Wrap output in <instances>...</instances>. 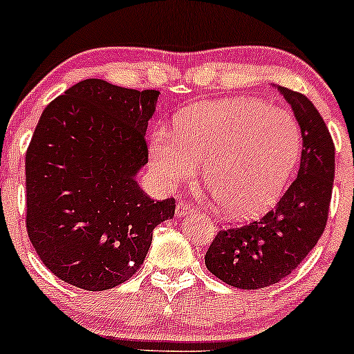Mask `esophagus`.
<instances>
[{
	"mask_svg": "<svg viewBox=\"0 0 354 354\" xmlns=\"http://www.w3.org/2000/svg\"><path fill=\"white\" fill-rule=\"evenodd\" d=\"M193 213H194V208H193V206H189L188 203L181 201V203H178V205H176V216L178 218L191 216Z\"/></svg>",
	"mask_w": 354,
	"mask_h": 354,
	"instance_id": "obj_1",
	"label": "esophagus"
}]
</instances>
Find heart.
Wrapping results in <instances>:
<instances>
[{"instance_id":"obj_1","label":"heart","mask_w":354,"mask_h":354,"mask_svg":"<svg viewBox=\"0 0 354 354\" xmlns=\"http://www.w3.org/2000/svg\"><path fill=\"white\" fill-rule=\"evenodd\" d=\"M301 131L291 113L256 98L205 103L178 118L176 136L160 129L149 143V165L166 188L205 183L226 216L245 219L274 205L301 153Z\"/></svg>"}]
</instances>
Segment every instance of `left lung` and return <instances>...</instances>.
I'll list each match as a JSON object with an SVG mask.
<instances>
[{
    "mask_svg": "<svg viewBox=\"0 0 354 354\" xmlns=\"http://www.w3.org/2000/svg\"><path fill=\"white\" fill-rule=\"evenodd\" d=\"M301 129L299 171L278 206L259 221L223 230L205 256L209 273L239 290H259L281 281L316 246L326 226L335 145L319 111L306 96L276 86Z\"/></svg>",
    "mask_w": 354,
    "mask_h": 354,
    "instance_id": "left-lung-1",
    "label": "left lung"
}]
</instances>
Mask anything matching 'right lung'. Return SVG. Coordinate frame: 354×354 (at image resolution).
<instances>
[{
	"label": "right lung",
	"instance_id": "right-lung-1",
	"mask_svg": "<svg viewBox=\"0 0 354 354\" xmlns=\"http://www.w3.org/2000/svg\"><path fill=\"white\" fill-rule=\"evenodd\" d=\"M160 91L84 80L44 108L26 153V228L43 265L64 283L103 291L143 265L153 230L174 216L136 176Z\"/></svg>",
	"mask_w": 354,
	"mask_h": 354
}]
</instances>
